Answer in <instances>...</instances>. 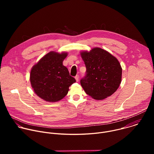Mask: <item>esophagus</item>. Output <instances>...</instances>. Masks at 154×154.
I'll use <instances>...</instances> for the list:
<instances>
[{
	"instance_id": "1",
	"label": "esophagus",
	"mask_w": 154,
	"mask_h": 154,
	"mask_svg": "<svg viewBox=\"0 0 154 154\" xmlns=\"http://www.w3.org/2000/svg\"><path fill=\"white\" fill-rule=\"evenodd\" d=\"M75 79L76 81L78 82V81H79V75H77L75 77Z\"/></svg>"
}]
</instances>
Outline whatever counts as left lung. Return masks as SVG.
Wrapping results in <instances>:
<instances>
[{
  "label": "left lung",
  "instance_id": "8db88e82",
  "mask_svg": "<svg viewBox=\"0 0 154 154\" xmlns=\"http://www.w3.org/2000/svg\"><path fill=\"white\" fill-rule=\"evenodd\" d=\"M80 55L86 68V75L80 80L85 93L94 99L103 100L116 92L122 79L118 59L99 48L82 51Z\"/></svg>",
  "mask_w": 154,
  "mask_h": 154
}]
</instances>
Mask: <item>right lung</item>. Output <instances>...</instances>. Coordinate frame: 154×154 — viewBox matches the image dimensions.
Segmentation results:
<instances>
[{
  "mask_svg": "<svg viewBox=\"0 0 154 154\" xmlns=\"http://www.w3.org/2000/svg\"><path fill=\"white\" fill-rule=\"evenodd\" d=\"M67 52L51 51L44 56L32 68L30 80L36 94L47 102H55L66 96L69 87L75 79L69 75L63 61Z\"/></svg>",
  "mask_w": 154,
  "mask_h": 154,
  "instance_id": "add662e5",
  "label": "right lung"
}]
</instances>
